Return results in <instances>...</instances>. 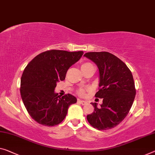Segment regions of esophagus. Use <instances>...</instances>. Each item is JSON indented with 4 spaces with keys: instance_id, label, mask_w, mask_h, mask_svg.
I'll list each match as a JSON object with an SVG mask.
<instances>
[{
    "instance_id": "1",
    "label": "esophagus",
    "mask_w": 155,
    "mask_h": 155,
    "mask_svg": "<svg viewBox=\"0 0 155 155\" xmlns=\"http://www.w3.org/2000/svg\"><path fill=\"white\" fill-rule=\"evenodd\" d=\"M78 102H79V103H80V104H82V105H84V104H87V102H86V101H82V100H78Z\"/></svg>"
}]
</instances>
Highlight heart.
<instances>
[{
    "instance_id": "b5f03b06",
    "label": "heart",
    "mask_w": 155,
    "mask_h": 155,
    "mask_svg": "<svg viewBox=\"0 0 155 155\" xmlns=\"http://www.w3.org/2000/svg\"><path fill=\"white\" fill-rule=\"evenodd\" d=\"M90 66H93L91 64L86 62V63H84V64H82V66H81V68H82V70H84V69H86V68L90 67ZM78 94H79L80 96H84L85 90L84 89H80L78 91Z\"/></svg>"
}]
</instances>
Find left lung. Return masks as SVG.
Listing matches in <instances>:
<instances>
[{
	"label": "left lung",
	"mask_w": 155,
	"mask_h": 155,
	"mask_svg": "<svg viewBox=\"0 0 155 155\" xmlns=\"http://www.w3.org/2000/svg\"><path fill=\"white\" fill-rule=\"evenodd\" d=\"M84 56L98 68L100 89L95 96L103 98L99 108L96 102H91L94 111L87 115V120L98 130L111 129L127 116L134 102L136 89L132 72L108 52H90Z\"/></svg>",
	"instance_id": "8db88e82"
}]
</instances>
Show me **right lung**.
Wrapping results in <instances>:
<instances>
[{
  "instance_id": "1",
  "label": "right lung",
  "mask_w": 155,
  "mask_h": 155,
  "mask_svg": "<svg viewBox=\"0 0 155 155\" xmlns=\"http://www.w3.org/2000/svg\"><path fill=\"white\" fill-rule=\"evenodd\" d=\"M82 54L83 51L51 50L38 54L25 68L21 79V98L28 114L38 123L49 127L59 124L69 106L77 102L69 94L58 96L54 89Z\"/></svg>"
}]
</instances>
